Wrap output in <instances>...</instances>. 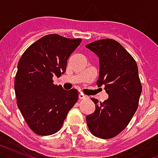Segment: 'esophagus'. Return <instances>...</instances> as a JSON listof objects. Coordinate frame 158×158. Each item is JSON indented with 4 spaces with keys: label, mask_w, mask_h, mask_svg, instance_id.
<instances>
[{
    "label": "esophagus",
    "mask_w": 158,
    "mask_h": 158,
    "mask_svg": "<svg viewBox=\"0 0 158 158\" xmlns=\"http://www.w3.org/2000/svg\"><path fill=\"white\" fill-rule=\"evenodd\" d=\"M79 99H85L86 96L85 95H84L83 93H80V94L79 95Z\"/></svg>",
    "instance_id": "obj_1"
}]
</instances>
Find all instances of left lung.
<instances>
[{"label": "left lung", "instance_id": "1", "mask_svg": "<svg viewBox=\"0 0 158 158\" xmlns=\"http://www.w3.org/2000/svg\"><path fill=\"white\" fill-rule=\"evenodd\" d=\"M99 57L96 85L105 86L108 98L103 102L92 98L95 112L86 116L92 135L111 139L125 129L135 113L142 87L138 67L123 45L112 39H103L85 45Z\"/></svg>", "mask_w": 158, "mask_h": 158}]
</instances>
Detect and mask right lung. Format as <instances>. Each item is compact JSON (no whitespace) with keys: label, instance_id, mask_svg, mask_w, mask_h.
Segmentation results:
<instances>
[{"label":"right lung","instance_id":"add662e5","mask_svg":"<svg viewBox=\"0 0 158 158\" xmlns=\"http://www.w3.org/2000/svg\"><path fill=\"white\" fill-rule=\"evenodd\" d=\"M80 42L81 39L48 35L30 45L19 60L14 85L18 106L37 135L57 132L78 101L77 89L65 90L54 85L52 78L65 73L68 59Z\"/></svg>","mask_w":158,"mask_h":158}]
</instances>
